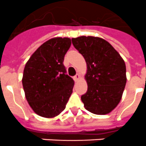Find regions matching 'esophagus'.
<instances>
[{"label":"esophagus","mask_w":146,"mask_h":146,"mask_svg":"<svg viewBox=\"0 0 146 146\" xmlns=\"http://www.w3.org/2000/svg\"><path fill=\"white\" fill-rule=\"evenodd\" d=\"M80 79V74H77L74 77V81H75V82L78 81Z\"/></svg>","instance_id":"obj_1"}]
</instances>
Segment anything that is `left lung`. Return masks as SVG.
<instances>
[{
  "mask_svg": "<svg viewBox=\"0 0 146 146\" xmlns=\"http://www.w3.org/2000/svg\"><path fill=\"white\" fill-rule=\"evenodd\" d=\"M72 41L87 65L88 91L81 96L85 108L94 114H108L119 104L124 91V60L104 38L82 36Z\"/></svg>",
  "mask_w": 146,
  "mask_h": 146,
  "instance_id": "obj_1",
  "label": "left lung"
}]
</instances>
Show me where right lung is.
Segmentation results:
<instances>
[{
	"label": "right lung",
	"instance_id": "add662e5",
	"mask_svg": "<svg viewBox=\"0 0 146 146\" xmlns=\"http://www.w3.org/2000/svg\"><path fill=\"white\" fill-rule=\"evenodd\" d=\"M67 37H55L42 44L30 57L23 71L25 96L40 116L52 118L64 110L74 87L66 74L64 56L71 46Z\"/></svg>",
	"mask_w": 146,
	"mask_h": 146
}]
</instances>
